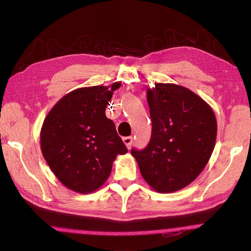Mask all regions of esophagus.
Wrapping results in <instances>:
<instances>
[{
    "label": "esophagus",
    "mask_w": 251,
    "mask_h": 251,
    "mask_svg": "<svg viewBox=\"0 0 251 251\" xmlns=\"http://www.w3.org/2000/svg\"><path fill=\"white\" fill-rule=\"evenodd\" d=\"M123 140H124L125 144L126 146V148L127 149H131L132 143H133V137H132V136H128V137H124Z\"/></svg>",
    "instance_id": "esophagus-1"
}]
</instances>
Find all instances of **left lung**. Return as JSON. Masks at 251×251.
Here are the masks:
<instances>
[{"instance_id":"1","label":"left lung","mask_w":251,"mask_h":251,"mask_svg":"<svg viewBox=\"0 0 251 251\" xmlns=\"http://www.w3.org/2000/svg\"><path fill=\"white\" fill-rule=\"evenodd\" d=\"M151 136L143 150L132 149L147 183L168 194L191 184L214 151L215 113L193 91L175 83L148 89Z\"/></svg>"}]
</instances>
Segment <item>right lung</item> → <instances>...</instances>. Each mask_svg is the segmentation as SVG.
<instances>
[{
	"mask_svg": "<svg viewBox=\"0 0 251 251\" xmlns=\"http://www.w3.org/2000/svg\"><path fill=\"white\" fill-rule=\"evenodd\" d=\"M121 85L79 88L59 100L41 130L42 153L56 178L71 191L89 194L109 178L113 161L127 151L115 125L105 116Z\"/></svg>",
	"mask_w": 251,
	"mask_h": 251,
	"instance_id": "add662e5",
	"label": "right lung"
}]
</instances>
